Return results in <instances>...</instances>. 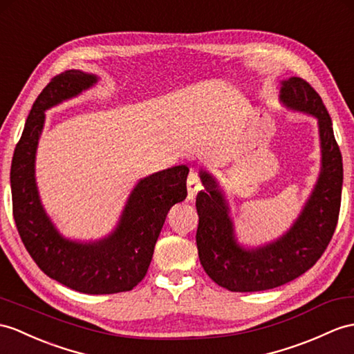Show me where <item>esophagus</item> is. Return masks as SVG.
<instances>
[{
	"mask_svg": "<svg viewBox=\"0 0 354 354\" xmlns=\"http://www.w3.org/2000/svg\"><path fill=\"white\" fill-rule=\"evenodd\" d=\"M203 185H201V178L198 176V172L192 171L191 174L187 177V192H189V198H194L196 195L198 191H201Z\"/></svg>",
	"mask_w": 354,
	"mask_h": 354,
	"instance_id": "1",
	"label": "esophagus"
}]
</instances>
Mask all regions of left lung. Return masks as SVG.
Masks as SVG:
<instances>
[{"label": "left lung", "instance_id": "left-lung-1", "mask_svg": "<svg viewBox=\"0 0 354 354\" xmlns=\"http://www.w3.org/2000/svg\"><path fill=\"white\" fill-rule=\"evenodd\" d=\"M287 106L318 118L322 140V174L304 212L286 236L272 245L246 251L234 240L228 207L214 180L201 172L205 191L196 195V248L205 273L230 291H263L299 278L318 261L338 223L342 191V156L324 103L301 77L282 82Z\"/></svg>", "mask_w": 354, "mask_h": 354}]
</instances>
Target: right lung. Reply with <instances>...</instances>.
<instances>
[{
  "mask_svg": "<svg viewBox=\"0 0 354 354\" xmlns=\"http://www.w3.org/2000/svg\"><path fill=\"white\" fill-rule=\"evenodd\" d=\"M94 82V75L66 71L54 76L32 103L12 159V204L22 243L41 272L85 295H112L132 290L145 277L169 209L187 195L189 168L180 165L141 180L129 198L120 225L108 239L82 245L59 236L41 209L34 158L45 109Z\"/></svg>",
  "mask_w": 354,
  "mask_h": 354,
  "instance_id": "obj_1",
  "label": "right lung"
}]
</instances>
